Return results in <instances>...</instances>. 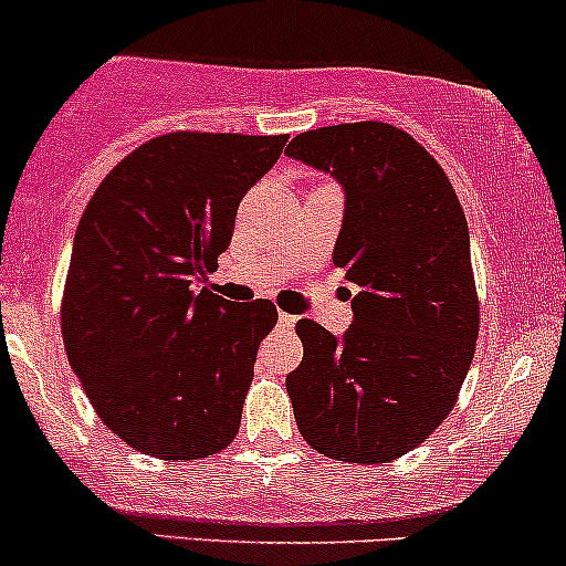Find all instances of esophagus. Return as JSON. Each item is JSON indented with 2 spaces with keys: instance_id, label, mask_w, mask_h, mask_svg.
Listing matches in <instances>:
<instances>
[{
  "instance_id": "34e87169",
  "label": "esophagus",
  "mask_w": 566,
  "mask_h": 566,
  "mask_svg": "<svg viewBox=\"0 0 566 566\" xmlns=\"http://www.w3.org/2000/svg\"><path fill=\"white\" fill-rule=\"evenodd\" d=\"M295 322H297V316L287 314V312H279V325L282 327H295Z\"/></svg>"
}]
</instances>
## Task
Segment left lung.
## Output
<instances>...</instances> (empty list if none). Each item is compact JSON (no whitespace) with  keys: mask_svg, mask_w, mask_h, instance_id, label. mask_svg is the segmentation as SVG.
Returning <instances> with one entry per match:
<instances>
[{"mask_svg":"<svg viewBox=\"0 0 566 566\" xmlns=\"http://www.w3.org/2000/svg\"><path fill=\"white\" fill-rule=\"evenodd\" d=\"M290 158L344 190L333 265L357 284L352 327L297 322L287 376L297 430L340 462H389L424 443L454 408L478 338L470 233L449 177L389 123L297 134Z\"/></svg>","mask_w":566,"mask_h":566,"instance_id":"left-lung-1","label":"left lung"}]
</instances>
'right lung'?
Returning a JSON list of instances; mask_svg holds the SVG:
<instances>
[{
	"instance_id": "add662e5",
	"label": "right lung",
	"mask_w": 566,
	"mask_h": 566,
	"mask_svg": "<svg viewBox=\"0 0 566 566\" xmlns=\"http://www.w3.org/2000/svg\"><path fill=\"white\" fill-rule=\"evenodd\" d=\"M287 136L177 132L107 174L80 217L61 331L85 395L123 443L201 459L239 432L271 301L203 287L241 198Z\"/></svg>"
}]
</instances>
